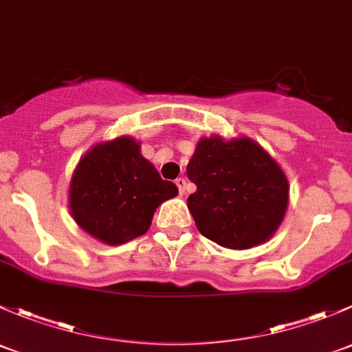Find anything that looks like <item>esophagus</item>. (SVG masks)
<instances>
[{"label":"esophagus","mask_w":352,"mask_h":352,"mask_svg":"<svg viewBox=\"0 0 352 352\" xmlns=\"http://www.w3.org/2000/svg\"><path fill=\"white\" fill-rule=\"evenodd\" d=\"M176 186H177V190H179V193L183 195L184 191H186V179H184V177H177Z\"/></svg>","instance_id":"obj_1"}]
</instances>
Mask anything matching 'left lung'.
Segmentation results:
<instances>
[{
    "instance_id": "left-lung-1",
    "label": "left lung",
    "mask_w": 352,
    "mask_h": 352,
    "mask_svg": "<svg viewBox=\"0 0 352 352\" xmlns=\"http://www.w3.org/2000/svg\"><path fill=\"white\" fill-rule=\"evenodd\" d=\"M197 191L188 208L201 235L229 249L263 244L283 220L288 181L261 146L241 139H201L188 162Z\"/></svg>"
}]
</instances>
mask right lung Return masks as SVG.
Segmentation results:
<instances>
[{
	"mask_svg": "<svg viewBox=\"0 0 352 352\" xmlns=\"http://www.w3.org/2000/svg\"><path fill=\"white\" fill-rule=\"evenodd\" d=\"M177 188L159 176L130 137L98 144L79 161L69 190L76 223L107 244L146 234L162 201Z\"/></svg>",
	"mask_w": 352,
	"mask_h": 352,
	"instance_id": "1",
	"label": "right lung"
}]
</instances>
